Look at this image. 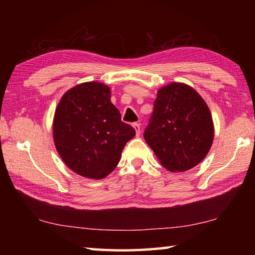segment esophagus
Segmentation results:
<instances>
[{
    "instance_id": "34e87169",
    "label": "esophagus",
    "mask_w": 255,
    "mask_h": 255,
    "mask_svg": "<svg viewBox=\"0 0 255 255\" xmlns=\"http://www.w3.org/2000/svg\"><path fill=\"white\" fill-rule=\"evenodd\" d=\"M132 127L134 128V130H136V134L137 137L140 136V125L138 123H133L132 124Z\"/></svg>"
}]
</instances>
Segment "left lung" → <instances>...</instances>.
Listing matches in <instances>:
<instances>
[{
	"mask_svg": "<svg viewBox=\"0 0 255 255\" xmlns=\"http://www.w3.org/2000/svg\"><path fill=\"white\" fill-rule=\"evenodd\" d=\"M143 137L165 169L187 171L205 158L213 143L209 108L191 86L171 83L158 91Z\"/></svg>",
	"mask_w": 255,
	"mask_h": 255,
	"instance_id": "left-lung-1",
	"label": "left lung"
}]
</instances>
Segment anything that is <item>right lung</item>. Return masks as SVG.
Wrapping results in <instances>:
<instances>
[{"label": "right lung", "mask_w": 255, "mask_h": 255, "mask_svg": "<svg viewBox=\"0 0 255 255\" xmlns=\"http://www.w3.org/2000/svg\"><path fill=\"white\" fill-rule=\"evenodd\" d=\"M136 131L122 122L108 86L82 83L62 96L53 119L56 148L70 169L100 180L117 166L122 151Z\"/></svg>", "instance_id": "add662e5"}]
</instances>
